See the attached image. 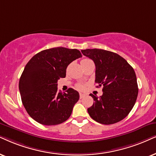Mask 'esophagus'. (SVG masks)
<instances>
[{
	"label": "esophagus",
	"mask_w": 156,
	"mask_h": 156,
	"mask_svg": "<svg viewBox=\"0 0 156 156\" xmlns=\"http://www.w3.org/2000/svg\"><path fill=\"white\" fill-rule=\"evenodd\" d=\"M84 96H85V94H81V93H80V98H83Z\"/></svg>",
	"instance_id": "obj_1"
}]
</instances>
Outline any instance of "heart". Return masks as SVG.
Returning <instances> with one entry per match:
<instances>
[{"mask_svg":"<svg viewBox=\"0 0 156 156\" xmlns=\"http://www.w3.org/2000/svg\"><path fill=\"white\" fill-rule=\"evenodd\" d=\"M88 60V59H83V60L82 61H83V60ZM78 89H80V90H83L84 88V86L83 85H82V84H79L78 86Z\"/></svg>","mask_w":156,"mask_h":156,"instance_id":"b5f03b06","label":"heart"}]
</instances>
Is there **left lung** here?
I'll return each mask as SVG.
<instances>
[{"mask_svg":"<svg viewBox=\"0 0 156 156\" xmlns=\"http://www.w3.org/2000/svg\"><path fill=\"white\" fill-rule=\"evenodd\" d=\"M96 66L95 83L103 86L100 97L90 94L94 104L88 109L90 117L98 123L112 125L127 117L138 94L135 70L117 53L101 49L81 50Z\"/></svg>","mask_w":156,"mask_h":156,"instance_id":"obj_1","label":"left lung"}]
</instances>
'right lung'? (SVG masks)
Wrapping results in <instances>:
<instances>
[{"instance_id": "obj_1", "label": "right lung", "mask_w": 156, "mask_h": 156, "mask_svg": "<svg viewBox=\"0 0 156 156\" xmlns=\"http://www.w3.org/2000/svg\"><path fill=\"white\" fill-rule=\"evenodd\" d=\"M76 49L55 47L41 51L26 65L19 80L21 101L29 115L44 125L66 122L79 99L73 88L67 93L58 90V80L66 76L70 62L81 58Z\"/></svg>"}]
</instances>
